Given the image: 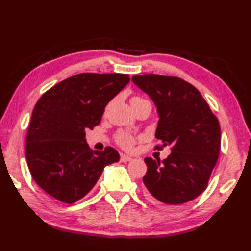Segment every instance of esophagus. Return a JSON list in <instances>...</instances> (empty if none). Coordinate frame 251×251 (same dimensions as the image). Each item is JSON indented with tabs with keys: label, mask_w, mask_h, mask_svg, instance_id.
Returning a JSON list of instances; mask_svg holds the SVG:
<instances>
[{
	"label": "esophagus",
	"mask_w": 251,
	"mask_h": 251,
	"mask_svg": "<svg viewBox=\"0 0 251 251\" xmlns=\"http://www.w3.org/2000/svg\"><path fill=\"white\" fill-rule=\"evenodd\" d=\"M130 161H132V157L131 156L121 154V156H120V162L121 163H126V162H130Z\"/></svg>",
	"instance_id": "34e87169"
}]
</instances>
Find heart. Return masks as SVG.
Listing matches in <instances>:
<instances>
[{
	"instance_id": "b5f03b06",
	"label": "heart",
	"mask_w": 251,
	"mask_h": 251,
	"mask_svg": "<svg viewBox=\"0 0 251 251\" xmlns=\"http://www.w3.org/2000/svg\"><path fill=\"white\" fill-rule=\"evenodd\" d=\"M145 100L140 97H133L131 99V102H137V101H142ZM115 140L121 148H124L126 150H132L134 148V146L136 144L137 137L134 136L133 134L126 131H119L116 133L115 135Z\"/></svg>"
}]
</instances>
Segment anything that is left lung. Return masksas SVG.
Returning a JSON list of instances; mask_svg holds the SVG:
<instances>
[{
    "mask_svg": "<svg viewBox=\"0 0 251 251\" xmlns=\"http://www.w3.org/2000/svg\"><path fill=\"white\" fill-rule=\"evenodd\" d=\"M134 84L155 103V137L172 153L161 163L146 157L144 195L150 202L175 206L197 198L207 186L221 151V126L199 90L176 76L142 75Z\"/></svg>",
    "mask_w": 251,
    "mask_h": 251,
    "instance_id": "8db88e82",
    "label": "left lung"
}]
</instances>
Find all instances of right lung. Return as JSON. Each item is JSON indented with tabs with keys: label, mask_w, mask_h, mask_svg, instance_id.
I'll return each instance as SVG.
<instances>
[{
	"label": "right lung",
	"mask_w": 251,
	"mask_h": 251,
	"mask_svg": "<svg viewBox=\"0 0 251 251\" xmlns=\"http://www.w3.org/2000/svg\"><path fill=\"white\" fill-rule=\"evenodd\" d=\"M129 75L85 72L54 85L33 109L25 156L32 178L65 203L82 199L107 165L118 162L112 147L93 151L85 131L100 124L105 106L126 85Z\"/></svg>",
	"instance_id": "obj_1"
}]
</instances>
